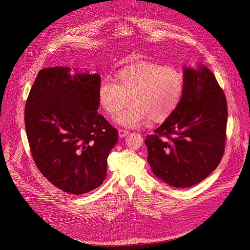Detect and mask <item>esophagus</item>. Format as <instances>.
Instances as JSON below:
<instances>
[{"label":"esophagus","instance_id":"obj_1","mask_svg":"<svg viewBox=\"0 0 250 250\" xmlns=\"http://www.w3.org/2000/svg\"><path fill=\"white\" fill-rule=\"evenodd\" d=\"M128 134H129V132L126 129H118V136H120V138H125Z\"/></svg>","mask_w":250,"mask_h":250}]
</instances>
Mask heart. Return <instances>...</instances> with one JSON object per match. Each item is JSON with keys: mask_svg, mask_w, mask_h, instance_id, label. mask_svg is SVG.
<instances>
[{"mask_svg": "<svg viewBox=\"0 0 250 250\" xmlns=\"http://www.w3.org/2000/svg\"><path fill=\"white\" fill-rule=\"evenodd\" d=\"M185 79L173 67L154 62H140L118 71L115 82L103 79L97 89L101 108L109 115L126 109L115 123L127 128L140 127L149 120L162 123L171 116L181 101Z\"/></svg>", "mask_w": 250, "mask_h": 250, "instance_id": "1", "label": "heart"}]
</instances>
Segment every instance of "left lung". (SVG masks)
Listing matches in <instances>:
<instances>
[{
    "instance_id": "1",
    "label": "left lung",
    "mask_w": 250,
    "mask_h": 250,
    "mask_svg": "<svg viewBox=\"0 0 250 250\" xmlns=\"http://www.w3.org/2000/svg\"><path fill=\"white\" fill-rule=\"evenodd\" d=\"M183 79L177 109L145 141L153 173L181 188L201 182L219 165L228 116L224 92L208 67L185 65Z\"/></svg>"
}]
</instances>
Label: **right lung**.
I'll return each instance as SVG.
<instances>
[{
  "label": "right lung",
  "mask_w": 250,
  "mask_h": 250,
  "mask_svg": "<svg viewBox=\"0 0 250 250\" xmlns=\"http://www.w3.org/2000/svg\"><path fill=\"white\" fill-rule=\"evenodd\" d=\"M100 75L52 67L39 71L25 106L33 160L58 188L83 194L106 176L117 130L97 112Z\"/></svg>",
  "instance_id": "add662e5"
}]
</instances>
